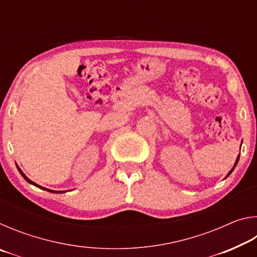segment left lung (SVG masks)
<instances>
[{
    "label": "left lung",
    "mask_w": 257,
    "mask_h": 257,
    "mask_svg": "<svg viewBox=\"0 0 257 257\" xmlns=\"http://www.w3.org/2000/svg\"><path fill=\"white\" fill-rule=\"evenodd\" d=\"M238 161H239V155H238V158H237V160H236V162H234V165H233V168H232V169H231V170H230V172L228 173V176L230 175V173H231V172L233 171V169H234V168H236V165H237V163H238ZM228 176H227V177H228Z\"/></svg>",
    "instance_id": "left-lung-1"
}]
</instances>
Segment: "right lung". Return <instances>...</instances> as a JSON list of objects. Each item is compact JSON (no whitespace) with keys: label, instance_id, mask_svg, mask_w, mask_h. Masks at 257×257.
<instances>
[{"label":"right lung","instance_id":"add662e5","mask_svg":"<svg viewBox=\"0 0 257 257\" xmlns=\"http://www.w3.org/2000/svg\"><path fill=\"white\" fill-rule=\"evenodd\" d=\"M18 170H19V172L21 173V176H23V177L25 178V180H27V181L29 182V184H32V185H34V186H36V187H38V188H41V189H44V190H47V191H51V193H64V191H56V190H51V189H47V188H44V187H42V186H38L37 184H35V182H34V181H32V180H30V179H28V178L25 176V173H24L23 171H21L19 168H18Z\"/></svg>","mask_w":257,"mask_h":257}]
</instances>
